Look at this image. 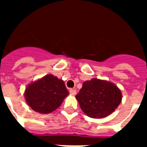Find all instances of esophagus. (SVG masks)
Here are the masks:
<instances>
[{
  "label": "esophagus",
  "instance_id": "34e87169",
  "mask_svg": "<svg viewBox=\"0 0 147 147\" xmlns=\"http://www.w3.org/2000/svg\"><path fill=\"white\" fill-rule=\"evenodd\" d=\"M69 92H70L71 94H72V95H76V90L75 89H70L69 90Z\"/></svg>",
  "mask_w": 147,
  "mask_h": 147
}]
</instances>
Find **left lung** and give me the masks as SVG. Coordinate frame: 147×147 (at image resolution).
I'll return each instance as SVG.
<instances>
[{
    "label": "left lung",
    "mask_w": 147,
    "mask_h": 147,
    "mask_svg": "<svg viewBox=\"0 0 147 147\" xmlns=\"http://www.w3.org/2000/svg\"><path fill=\"white\" fill-rule=\"evenodd\" d=\"M76 98L83 113L91 118L100 119L109 116L117 108L122 94L113 83L92 79L83 83Z\"/></svg>",
    "instance_id": "obj_1"
}]
</instances>
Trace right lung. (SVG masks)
I'll return each mask as SVG.
<instances>
[{
    "label": "right lung",
    "mask_w": 147,
    "mask_h": 147,
    "mask_svg": "<svg viewBox=\"0 0 147 147\" xmlns=\"http://www.w3.org/2000/svg\"><path fill=\"white\" fill-rule=\"evenodd\" d=\"M24 95L33 110L40 113H49L61 105L68 95V91L63 80L47 75L27 86Z\"/></svg>",
    "instance_id": "add662e5"
}]
</instances>
